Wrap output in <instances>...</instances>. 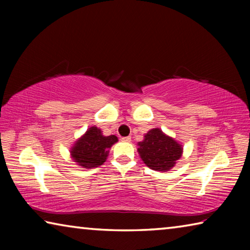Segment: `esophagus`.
I'll use <instances>...</instances> for the list:
<instances>
[{"instance_id":"1","label":"esophagus","mask_w":250,"mask_h":250,"mask_svg":"<svg viewBox=\"0 0 250 250\" xmlns=\"http://www.w3.org/2000/svg\"><path fill=\"white\" fill-rule=\"evenodd\" d=\"M121 141H124V142H130V141H131V137H124V138H121Z\"/></svg>"}]
</instances>
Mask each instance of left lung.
Returning <instances> with one entry per match:
<instances>
[{"label":"left lung","instance_id":"1","mask_svg":"<svg viewBox=\"0 0 250 250\" xmlns=\"http://www.w3.org/2000/svg\"><path fill=\"white\" fill-rule=\"evenodd\" d=\"M182 146L164 134L160 129H152L139 142V154L147 167L154 171H167L174 167L182 155Z\"/></svg>","mask_w":250,"mask_h":250}]
</instances>
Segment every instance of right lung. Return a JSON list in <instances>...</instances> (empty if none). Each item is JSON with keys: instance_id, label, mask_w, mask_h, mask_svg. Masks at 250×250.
Masks as SVG:
<instances>
[{"instance_id": "obj_1", "label": "right lung", "mask_w": 250, "mask_h": 250, "mask_svg": "<svg viewBox=\"0 0 250 250\" xmlns=\"http://www.w3.org/2000/svg\"><path fill=\"white\" fill-rule=\"evenodd\" d=\"M118 141L116 135L104 137L97 126H91L73 146L70 153L75 162L86 168L97 167L107 159L109 149Z\"/></svg>"}]
</instances>
